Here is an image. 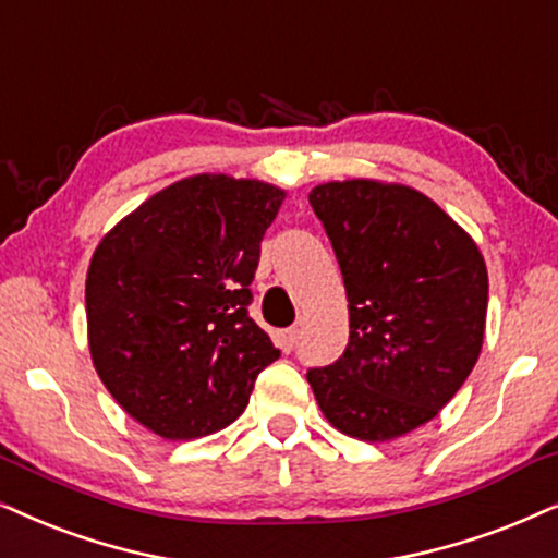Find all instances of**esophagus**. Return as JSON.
<instances>
[{
    "label": "esophagus",
    "instance_id": "34e87169",
    "mask_svg": "<svg viewBox=\"0 0 558 558\" xmlns=\"http://www.w3.org/2000/svg\"><path fill=\"white\" fill-rule=\"evenodd\" d=\"M277 341H279V349L284 351V353H289V351L294 349V343H296V328H287V330L277 332Z\"/></svg>",
    "mask_w": 558,
    "mask_h": 558
}]
</instances>
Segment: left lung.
Instances as JSON below:
<instances>
[{"label": "left lung", "instance_id": "left-lung-1", "mask_svg": "<svg viewBox=\"0 0 558 558\" xmlns=\"http://www.w3.org/2000/svg\"><path fill=\"white\" fill-rule=\"evenodd\" d=\"M310 205L328 233L349 300V345L310 368L325 421L385 444L430 423L482 353L487 264L436 202L379 179L325 182Z\"/></svg>", "mask_w": 558, "mask_h": 558}]
</instances>
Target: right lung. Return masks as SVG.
Wrapping results in <instances>:
<instances>
[{
	"mask_svg": "<svg viewBox=\"0 0 558 558\" xmlns=\"http://www.w3.org/2000/svg\"><path fill=\"white\" fill-rule=\"evenodd\" d=\"M287 192L258 179L194 173L122 217L86 271L92 364L122 410L166 440L241 417L279 359L248 315L266 228Z\"/></svg>",
	"mask_w": 558,
	"mask_h": 558,
	"instance_id": "1",
	"label": "right lung"
}]
</instances>
